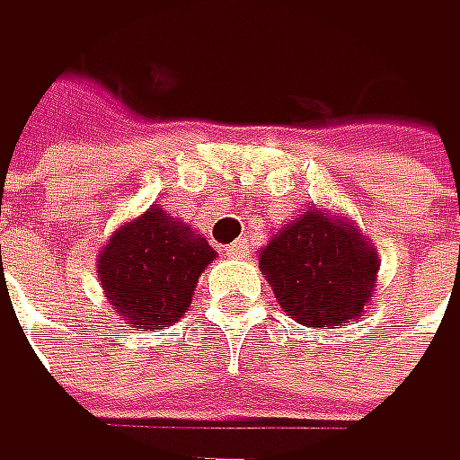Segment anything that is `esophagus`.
I'll use <instances>...</instances> for the list:
<instances>
[{
    "label": "esophagus",
    "instance_id": "esophagus-1",
    "mask_svg": "<svg viewBox=\"0 0 460 460\" xmlns=\"http://www.w3.org/2000/svg\"><path fill=\"white\" fill-rule=\"evenodd\" d=\"M226 256H248V240H237L226 248Z\"/></svg>",
    "mask_w": 460,
    "mask_h": 460
}]
</instances>
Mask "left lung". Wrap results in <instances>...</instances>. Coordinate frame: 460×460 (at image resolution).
<instances>
[{"instance_id": "1", "label": "left lung", "mask_w": 460, "mask_h": 460, "mask_svg": "<svg viewBox=\"0 0 460 460\" xmlns=\"http://www.w3.org/2000/svg\"><path fill=\"white\" fill-rule=\"evenodd\" d=\"M259 270L288 319L335 330L371 303L379 253L349 220L308 209L261 248Z\"/></svg>"}]
</instances>
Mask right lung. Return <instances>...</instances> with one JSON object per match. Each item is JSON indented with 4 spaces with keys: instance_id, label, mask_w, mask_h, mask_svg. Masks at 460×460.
Masks as SVG:
<instances>
[{
    "instance_id": "1",
    "label": "right lung",
    "mask_w": 460,
    "mask_h": 460,
    "mask_svg": "<svg viewBox=\"0 0 460 460\" xmlns=\"http://www.w3.org/2000/svg\"><path fill=\"white\" fill-rule=\"evenodd\" d=\"M212 259L217 253L201 234L152 204L111 234L97 256V278L130 327L157 330L188 314L199 275Z\"/></svg>"
}]
</instances>
